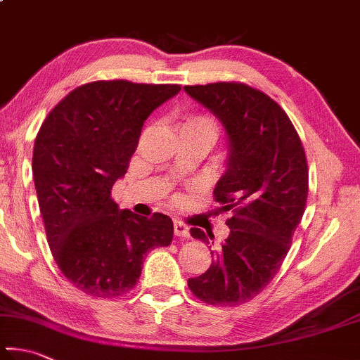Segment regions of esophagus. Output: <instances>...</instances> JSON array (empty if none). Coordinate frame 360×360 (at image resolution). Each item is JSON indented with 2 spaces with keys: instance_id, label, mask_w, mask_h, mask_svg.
I'll return each instance as SVG.
<instances>
[{
  "instance_id": "esophagus-1",
  "label": "esophagus",
  "mask_w": 360,
  "mask_h": 360,
  "mask_svg": "<svg viewBox=\"0 0 360 360\" xmlns=\"http://www.w3.org/2000/svg\"><path fill=\"white\" fill-rule=\"evenodd\" d=\"M174 234L178 238H188V226L182 220H174Z\"/></svg>"
}]
</instances>
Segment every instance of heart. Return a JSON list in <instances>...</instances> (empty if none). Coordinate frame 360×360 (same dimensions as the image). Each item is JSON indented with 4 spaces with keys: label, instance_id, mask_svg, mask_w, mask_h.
<instances>
[{
    "label": "heart",
    "instance_id": "1",
    "mask_svg": "<svg viewBox=\"0 0 360 360\" xmlns=\"http://www.w3.org/2000/svg\"><path fill=\"white\" fill-rule=\"evenodd\" d=\"M181 127H192V129H202L209 130L214 135L217 134V124L211 116L202 115V113H192L186 117V121L182 122Z\"/></svg>",
    "mask_w": 360,
    "mask_h": 360
}]
</instances>
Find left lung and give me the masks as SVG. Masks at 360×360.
Returning <instances> with one entry per match:
<instances>
[{
    "mask_svg": "<svg viewBox=\"0 0 360 360\" xmlns=\"http://www.w3.org/2000/svg\"><path fill=\"white\" fill-rule=\"evenodd\" d=\"M184 89L226 129L230 158L214 201L231 214L214 263L187 285L209 305H240L269 285L290 250L309 195L305 151L288 115L263 91L240 82ZM191 234L206 244L212 238L197 226Z\"/></svg>",
    "mask_w": 360,
    "mask_h": 360,
    "instance_id": "1",
    "label": "left lung"
}]
</instances>
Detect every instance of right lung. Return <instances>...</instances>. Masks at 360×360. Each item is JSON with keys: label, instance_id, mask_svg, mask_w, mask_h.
Segmentation results:
<instances>
[{"label": "right lung", "instance_id": "1", "mask_svg": "<svg viewBox=\"0 0 360 360\" xmlns=\"http://www.w3.org/2000/svg\"><path fill=\"white\" fill-rule=\"evenodd\" d=\"M181 84L91 82L61 99L39 129L32 176L51 255L69 282L94 297L134 288L143 258L173 240L165 214L120 211L112 187L135 153L143 122Z\"/></svg>", "mask_w": 360, "mask_h": 360}]
</instances>
